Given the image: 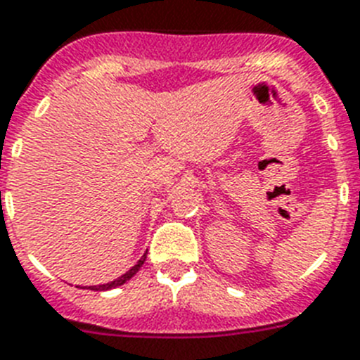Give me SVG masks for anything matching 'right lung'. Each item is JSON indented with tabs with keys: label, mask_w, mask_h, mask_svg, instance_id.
I'll return each mask as SVG.
<instances>
[{
	"label": "right lung",
	"mask_w": 360,
	"mask_h": 360,
	"mask_svg": "<svg viewBox=\"0 0 360 360\" xmlns=\"http://www.w3.org/2000/svg\"><path fill=\"white\" fill-rule=\"evenodd\" d=\"M144 259H146V255H144L143 258L139 259V262H137V265H134V267L129 269L128 273H126V274H122V276H120V278H117V280H113V282H110V283H102V285H91V288H89V289H93V291H108V289L119 288V285H122V283H126V282H128L129 278H131V276H135V273H137L139 269L143 267Z\"/></svg>",
	"instance_id": "right-lung-1"
}]
</instances>
